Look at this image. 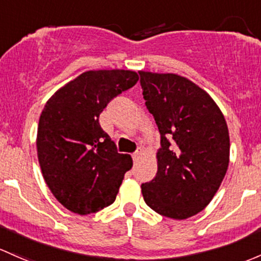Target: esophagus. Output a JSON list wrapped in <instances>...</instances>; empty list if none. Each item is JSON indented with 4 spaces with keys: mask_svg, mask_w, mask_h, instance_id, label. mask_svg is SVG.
I'll use <instances>...</instances> for the list:
<instances>
[{
    "mask_svg": "<svg viewBox=\"0 0 261 261\" xmlns=\"http://www.w3.org/2000/svg\"><path fill=\"white\" fill-rule=\"evenodd\" d=\"M140 156H141V150H136V151L133 153V159H134V161H135V163L139 160Z\"/></svg>",
    "mask_w": 261,
    "mask_h": 261,
    "instance_id": "esophagus-1",
    "label": "esophagus"
}]
</instances>
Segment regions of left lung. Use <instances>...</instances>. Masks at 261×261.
Returning a JSON list of instances; mask_svg holds the SVG:
<instances>
[{"instance_id": "8db88e82", "label": "left lung", "mask_w": 261, "mask_h": 261, "mask_svg": "<svg viewBox=\"0 0 261 261\" xmlns=\"http://www.w3.org/2000/svg\"><path fill=\"white\" fill-rule=\"evenodd\" d=\"M145 105L160 133L158 172L141 185L147 206L184 220L209 205L229 166V130L215 101L175 73L139 71Z\"/></svg>"}]
</instances>
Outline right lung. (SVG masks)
Wrapping results in <instances>:
<instances>
[{
  "label": "right lung",
  "instance_id": "right-lung-1",
  "mask_svg": "<svg viewBox=\"0 0 261 261\" xmlns=\"http://www.w3.org/2000/svg\"><path fill=\"white\" fill-rule=\"evenodd\" d=\"M139 75L130 70L86 71L46 102L37 128V156L54 196L79 215L96 213L116 199L130 155L101 128L98 116Z\"/></svg>",
  "mask_w": 261,
  "mask_h": 261
}]
</instances>
